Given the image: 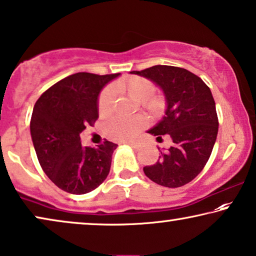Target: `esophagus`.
I'll list each match as a JSON object with an SVG mask.
<instances>
[{
  "instance_id": "34e87169",
  "label": "esophagus",
  "mask_w": 256,
  "mask_h": 256,
  "mask_svg": "<svg viewBox=\"0 0 256 256\" xmlns=\"http://www.w3.org/2000/svg\"><path fill=\"white\" fill-rule=\"evenodd\" d=\"M128 145H130V146H131V147H132V148H134V150H139V148H140V146H142V145H140V142H130V144H128Z\"/></svg>"
}]
</instances>
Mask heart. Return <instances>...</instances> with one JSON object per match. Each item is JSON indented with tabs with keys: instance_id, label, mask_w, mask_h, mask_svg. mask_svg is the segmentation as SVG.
<instances>
[{
	"instance_id": "1",
	"label": "heart",
	"mask_w": 256,
	"mask_h": 256,
	"mask_svg": "<svg viewBox=\"0 0 256 256\" xmlns=\"http://www.w3.org/2000/svg\"><path fill=\"white\" fill-rule=\"evenodd\" d=\"M120 92L132 98L144 109L150 114H159L164 106V100L160 96L153 95L156 86L150 80L142 76H130L117 84ZM114 95L110 87L103 89L97 100V109L100 116H108L112 109ZM146 125L144 116H134L131 118L117 117L111 120L106 126V132L109 138L120 142L131 140L140 130Z\"/></svg>"
}]
</instances>
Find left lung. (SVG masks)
Here are the masks:
<instances>
[{
    "mask_svg": "<svg viewBox=\"0 0 256 256\" xmlns=\"http://www.w3.org/2000/svg\"><path fill=\"white\" fill-rule=\"evenodd\" d=\"M132 73L156 82L167 100L166 116L148 133L158 140L167 134L172 145L160 150L159 160L144 167V172L160 186H184L203 170L217 139L219 123L210 88L181 67L156 64Z\"/></svg>",
    "mask_w": 256,
    "mask_h": 256,
    "instance_id": "left-lung-1",
    "label": "left lung"
}]
</instances>
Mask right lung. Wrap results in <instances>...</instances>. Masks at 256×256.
I'll list each match as a JSON object with an SVG mask.
<instances>
[{"label": "right lung", "instance_id": "1", "mask_svg": "<svg viewBox=\"0 0 256 256\" xmlns=\"http://www.w3.org/2000/svg\"><path fill=\"white\" fill-rule=\"evenodd\" d=\"M118 75H70L42 92L34 104L30 131L38 161L64 192H90L109 175L117 144L106 140L96 148L84 147L80 133L97 120L100 89Z\"/></svg>", "mask_w": 256, "mask_h": 256}]
</instances>
